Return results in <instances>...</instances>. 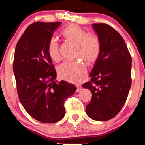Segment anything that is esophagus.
Wrapping results in <instances>:
<instances>
[{
	"mask_svg": "<svg viewBox=\"0 0 145 145\" xmlns=\"http://www.w3.org/2000/svg\"><path fill=\"white\" fill-rule=\"evenodd\" d=\"M76 87H77L76 90V92H80V91L81 90H82V86H81L80 85H77Z\"/></svg>",
	"mask_w": 145,
	"mask_h": 145,
	"instance_id": "34e87169",
	"label": "esophagus"
}]
</instances>
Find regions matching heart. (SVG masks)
I'll return each mask as SVG.
<instances>
[{
  "mask_svg": "<svg viewBox=\"0 0 145 145\" xmlns=\"http://www.w3.org/2000/svg\"><path fill=\"white\" fill-rule=\"evenodd\" d=\"M61 35L69 42L76 45L74 62H65L57 69L59 77L63 80L72 83H78L84 79L86 72L84 63L92 65L100 57L102 43L100 37L95 33H89L79 25L71 24L61 31ZM47 52L50 58L55 62L61 59L60 47L55 37L49 39Z\"/></svg>",
  "mask_w": 145,
  "mask_h": 145,
  "instance_id": "1",
  "label": "heart"
}]
</instances>
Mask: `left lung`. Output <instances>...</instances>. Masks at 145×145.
<instances>
[{
  "label": "left lung",
  "mask_w": 145,
  "mask_h": 145,
  "mask_svg": "<svg viewBox=\"0 0 145 145\" xmlns=\"http://www.w3.org/2000/svg\"><path fill=\"white\" fill-rule=\"evenodd\" d=\"M100 37V57L92 69L90 82L82 86L92 92L86 112L92 120L104 121L112 119L126 102L131 85V57L120 33L106 24H93Z\"/></svg>",
  "instance_id": "left-lung-1"
}]
</instances>
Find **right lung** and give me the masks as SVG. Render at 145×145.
I'll return each instance as SVG.
<instances>
[{
	"mask_svg": "<svg viewBox=\"0 0 145 145\" xmlns=\"http://www.w3.org/2000/svg\"><path fill=\"white\" fill-rule=\"evenodd\" d=\"M61 22L29 25L18 41L13 71L19 100L29 116L43 123L65 116L64 103L76 91L66 81L57 82V73L47 52L48 42Z\"/></svg>",
	"mask_w": 145,
	"mask_h": 145,
	"instance_id": "right-lung-1",
	"label": "right lung"
}]
</instances>
